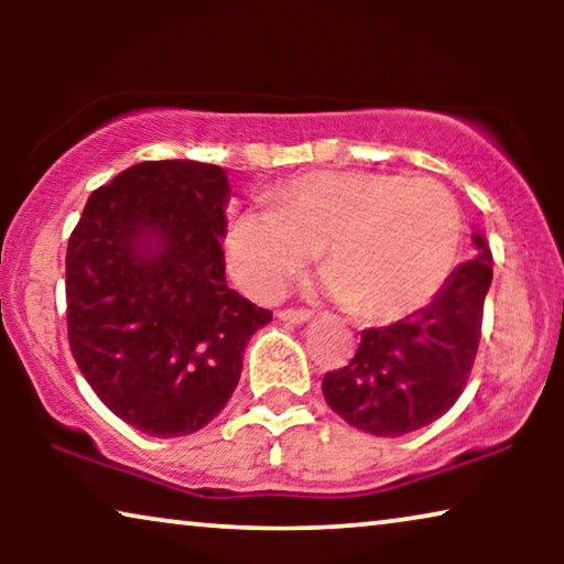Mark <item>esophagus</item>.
Returning <instances> with one entry per match:
<instances>
[{
    "mask_svg": "<svg viewBox=\"0 0 564 564\" xmlns=\"http://www.w3.org/2000/svg\"><path fill=\"white\" fill-rule=\"evenodd\" d=\"M280 321H290V323H307L313 318L311 311H303V307H284V311L276 313Z\"/></svg>",
    "mask_w": 564,
    "mask_h": 564,
    "instance_id": "obj_1",
    "label": "esophagus"
}]
</instances>
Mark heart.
<instances>
[{
	"mask_svg": "<svg viewBox=\"0 0 564 564\" xmlns=\"http://www.w3.org/2000/svg\"><path fill=\"white\" fill-rule=\"evenodd\" d=\"M228 264L253 297L274 300L321 249L326 290L361 318L426 305L452 274L462 213L434 180L313 172L284 184L276 207H249L228 228Z\"/></svg>",
	"mask_w": 564,
	"mask_h": 564,
	"instance_id": "heart-1",
	"label": "heart"
}]
</instances>
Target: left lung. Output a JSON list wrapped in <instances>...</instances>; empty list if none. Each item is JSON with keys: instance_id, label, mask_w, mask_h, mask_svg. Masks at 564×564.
Wrapping results in <instances>:
<instances>
[{"instance_id": "obj_1", "label": "left lung", "mask_w": 564, "mask_h": 564, "mask_svg": "<svg viewBox=\"0 0 564 564\" xmlns=\"http://www.w3.org/2000/svg\"><path fill=\"white\" fill-rule=\"evenodd\" d=\"M477 257L459 264L408 318L361 330L359 349L323 377L326 403L372 436H403L429 426L457 403L482 336V307L492 282L490 249L475 236Z\"/></svg>"}]
</instances>
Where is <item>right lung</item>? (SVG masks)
<instances>
[{"label":"right lung","instance_id":"right-lung-1","mask_svg":"<svg viewBox=\"0 0 564 564\" xmlns=\"http://www.w3.org/2000/svg\"><path fill=\"white\" fill-rule=\"evenodd\" d=\"M228 192L215 164L143 161L91 192L68 238V346L97 398L149 436L207 426L272 321L226 284Z\"/></svg>","mask_w":564,"mask_h":564}]
</instances>
